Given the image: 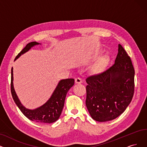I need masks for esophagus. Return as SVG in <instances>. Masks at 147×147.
I'll return each mask as SVG.
<instances>
[{"instance_id":"esophagus-1","label":"esophagus","mask_w":147,"mask_h":147,"mask_svg":"<svg viewBox=\"0 0 147 147\" xmlns=\"http://www.w3.org/2000/svg\"><path fill=\"white\" fill-rule=\"evenodd\" d=\"M75 83L77 84H80L82 83V80L80 77H77L75 78Z\"/></svg>"}]
</instances>
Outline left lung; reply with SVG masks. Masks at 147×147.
Listing matches in <instances>:
<instances>
[{"label": "left lung", "mask_w": 147, "mask_h": 147, "mask_svg": "<svg viewBox=\"0 0 147 147\" xmlns=\"http://www.w3.org/2000/svg\"><path fill=\"white\" fill-rule=\"evenodd\" d=\"M86 104L96 121L113 120L125 110L134 92V69L120 44L115 63L104 71L87 77Z\"/></svg>", "instance_id": "8db88e82"}]
</instances>
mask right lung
<instances>
[{
  "instance_id": "add662e5",
  "label": "right lung",
  "mask_w": 147,
  "mask_h": 147,
  "mask_svg": "<svg viewBox=\"0 0 147 147\" xmlns=\"http://www.w3.org/2000/svg\"><path fill=\"white\" fill-rule=\"evenodd\" d=\"M36 45H38V43L32 42L28 43L25 48L20 52V53L16 56L14 60L18 58L22 54L25 53L29 49H30L31 47ZM13 81V71L12 67L11 78V92L15 103L23 114L29 119L38 123H44V124H50V123L55 122L59 118L64 107L67 93L70 87L73 86L75 82L73 78L61 80L49 100L42 106L32 110L26 109L20 103L15 92Z\"/></svg>"
}]
</instances>
